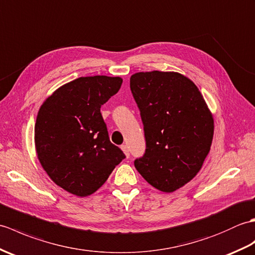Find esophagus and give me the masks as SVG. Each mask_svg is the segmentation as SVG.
<instances>
[{"label": "esophagus", "instance_id": "1", "mask_svg": "<svg viewBox=\"0 0 255 255\" xmlns=\"http://www.w3.org/2000/svg\"><path fill=\"white\" fill-rule=\"evenodd\" d=\"M121 149L123 150L124 154H126L127 158H128V157H129V150H128V147L127 145H122V146H121Z\"/></svg>", "mask_w": 255, "mask_h": 255}]
</instances>
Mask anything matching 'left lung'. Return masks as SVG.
Wrapping results in <instances>:
<instances>
[{
  "label": "left lung",
  "instance_id": "8db88e82",
  "mask_svg": "<svg viewBox=\"0 0 255 255\" xmlns=\"http://www.w3.org/2000/svg\"><path fill=\"white\" fill-rule=\"evenodd\" d=\"M129 87L142 118L146 150L134 161L154 188L173 192L201 170L214 135L212 112L196 85L177 72H139Z\"/></svg>",
  "mask_w": 255,
  "mask_h": 255
}]
</instances>
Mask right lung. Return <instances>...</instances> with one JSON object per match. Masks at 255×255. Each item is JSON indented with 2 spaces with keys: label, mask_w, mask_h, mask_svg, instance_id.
I'll list each match as a JSON object with an SVG mask.
<instances>
[{
  "label": "right lung",
  "mask_w": 255,
  "mask_h": 255,
  "mask_svg": "<svg viewBox=\"0 0 255 255\" xmlns=\"http://www.w3.org/2000/svg\"><path fill=\"white\" fill-rule=\"evenodd\" d=\"M121 77H80L44 100L35 124V145L44 171L77 196L93 194L126 155L113 145L100 108L122 85Z\"/></svg>",
  "instance_id": "obj_1"
}]
</instances>
